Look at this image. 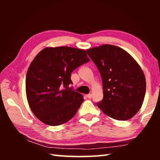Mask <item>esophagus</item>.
<instances>
[{
  "instance_id": "34e87169",
  "label": "esophagus",
  "mask_w": 160,
  "mask_h": 160,
  "mask_svg": "<svg viewBox=\"0 0 160 160\" xmlns=\"http://www.w3.org/2000/svg\"><path fill=\"white\" fill-rule=\"evenodd\" d=\"M86 97H88V99H91V98H92V94H87V95H86Z\"/></svg>"
}]
</instances>
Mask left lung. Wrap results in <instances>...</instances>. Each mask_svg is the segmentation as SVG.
I'll use <instances>...</instances> for the list:
<instances>
[{"instance_id": "left-lung-1", "label": "left lung", "mask_w": 160, "mask_h": 160, "mask_svg": "<svg viewBox=\"0 0 160 160\" xmlns=\"http://www.w3.org/2000/svg\"><path fill=\"white\" fill-rule=\"evenodd\" d=\"M101 75L104 97L97 107L116 120L126 121L141 107L146 91L141 68L122 48L105 44L86 51Z\"/></svg>"}]
</instances>
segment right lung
<instances>
[{
    "label": "right lung",
    "mask_w": 160,
    "mask_h": 160,
    "mask_svg": "<svg viewBox=\"0 0 160 160\" xmlns=\"http://www.w3.org/2000/svg\"><path fill=\"white\" fill-rule=\"evenodd\" d=\"M89 61L85 50L68 47L45 48L36 56L27 72L26 94L42 122L59 126L75 115L84 99L68 88L71 72Z\"/></svg>",
    "instance_id": "right-lung-1"
}]
</instances>
